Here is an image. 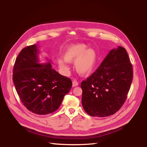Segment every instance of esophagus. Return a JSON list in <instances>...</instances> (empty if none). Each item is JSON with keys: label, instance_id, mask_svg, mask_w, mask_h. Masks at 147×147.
<instances>
[{"label": "esophagus", "instance_id": "esophagus-1", "mask_svg": "<svg viewBox=\"0 0 147 147\" xmlns=\"http://www.w3.org/2000/svg\"><path fill=\"white\" fill-rule=\"evenodd\" d=\"M78 85H79V83H78L77 81H76V80L73 81V87H75Z\"/></svg>", "mask_w": 147, "mask_h": 147}]
</instances>
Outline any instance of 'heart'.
<instances>
[{"instance_id": "b5f03b06", "label": "heart", "mask_w": 147, "mask_h": 147, "mask_svg": "<svg viewBox=\"0 0 147 147\" xmlns=\"http://www.w3.org/2000/svg\"><path fill=\"white\" fill-rule=\"evenodd\" d=\"M63 58H58L57 63L64 73L69 71L68 63L74 61L77 72L81 76H87L92 73L94 69L97 54L93 49H88L87 45L76 44L67 48L63 53Z\"/></svg>"}]
</instances>
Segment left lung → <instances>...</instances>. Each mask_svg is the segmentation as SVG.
Here are the masks:
<instances>
[{"mask_svg": "<svg viewBox=\"0 0 147 147\" xmlns=\"http://www.w3.org/2000/svg\"><path fill=\"white\" fill-rule=\"evenodd\" d=\"M133 78L125 49L111 50L98 68L81 83L82 103L90 116L106 117L118 112L125 102Z\"/></svg>", "mask_w": 147, "mask_h": 147, "instance_id": "8db88e82", "label": "left lung"}]
</instances>
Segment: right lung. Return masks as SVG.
Returning <instances> with one entry per match:
<instances>
[{"mask_svg": "<svg viewBox=\"0 0 147 147\" xmlns=\"http://www.w3.org/2000/svg\"><path fill=\"white\" fill-rule=\"evenodd\" d=\"M39 53L35 44L22 49L14 64L13 81L28 110L47 115L59 108L64 96L71 89L72 82L53 69L51 63H38Z\"/></svg>", "mask_w": 147, "mask_h": 147, "instance_id": "1", "label": "right lung"}]
</instances>
